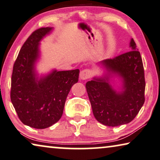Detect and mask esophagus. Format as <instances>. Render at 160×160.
Here are the masks:
<instances>
[{"label": "esophagus", "mask_w": 160, "mask_h": 160, "mask_svg": "<svg viewBox=\"0 0 160 160\" xmlns=\"http://www.w3.org/2000/svg\"><path fill=\"white\" fill-rule=\"evenodd\" d=\"M92 76V71L89 69H84L80 72L79 77L81 79L86 80L91 77Z\"/></svg>", "instance_id": "1"}]
</instances>
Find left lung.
Instances as JSON below:
<instances>
[{"label":"left lung","mask_w":160,"mask_h":160,"mask_svg":"<svg viewBox=\"0 0 160 160\" xmlns=\"http://www.w3.org/2000/svg\"><path fill=\"white\" fill-rule=\"evenodd\" d=\"M131 51L97 63L105 68L100 77L87 82L86 88L94 116L100 123L118 126L132 121L145 101L144 70L140 52L133 39ZM118 77L122 83L120 91L111 85L109 78Z\"/></svg>","instance_id":"1"}]
</instances>
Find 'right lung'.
Returning a JSON list of instances; mask_svg holds the SVG:
<instances>
[{
    "mask_svg": "<svg viewBox=\"0 0 160 160\" xmlns=\"http://www.w3.org/2000/svg\"><path fill=\"white\" fill-rule=\"evenodd\" d=\"M52 27L34 31L21 48L13 68L11 100L21 121L32 128L43 129L61 119L72 86L78 82L79 70L55 69L39 77L36 63L40 57L42 39Z\"/></svg>",
    "mask_w": 160,
    "mask_h": 160,
    "instance_id": "obj_1",
    "label": "right lung"
}]
</instances>
